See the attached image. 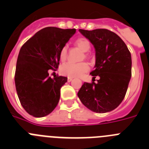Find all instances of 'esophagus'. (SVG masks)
Masks as SVG:
<instances>
[{"instance_id": "34e87169", "label": "esophagus", "mask_w": 149, "mask_h": 149, "mask_svg": "<svg viewBox=\"0 0 149 149\" xmlns=\"http://www.w3.org/2000/svg\"><path fill=\"white\" fill-rule=\"evenodd\" d=\"M72 80H73V78H72V77H68V82H71Z\"/></svg>"}]
</instances>
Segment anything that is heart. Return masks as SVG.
<instances>
[{
    "label": "heart",
    "mask_w": 149,
    "mask_h": 149,
    "mask_svg": "<svg viewBox=\"0 0 149 149\" xmlns=\"http://www.w3.org/2000/svg\"><path fill=\"white\" fill-rule=\"evenodd\" d=\"M75 45L84 52H88L91 48L89 41L85 38H80L77 39L75 41ZM67 52H68L67 45L63 46L59 54L60 60L61 61L65 60L67 57ZM85 56H86V54L85 55ZM60 70L63 74L69 77H80L89 70V66L86 63H72L68 62L64 63L62 65Z\"/></svg>",
    "instance_id": "obj_1"
}]
</instances>
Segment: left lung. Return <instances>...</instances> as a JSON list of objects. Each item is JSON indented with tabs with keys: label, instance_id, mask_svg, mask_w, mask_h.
I'll use <instances>...</instances> for the list:
<instances>
[{
	"label": "left lung",
	"instance_id": "8db88e82",
	"mask_svg": "<svg viewBox=\"0 0 149 149\" xmlns=\"http://www.w3.org/2000/svg\"><path fill=\"white\" fill-rule=\"evenodd\" d=\"M95 51V64L90 74L98 83H84L77 93L83 104L98 113L116 109L123 101L131 77V55L123 40L106 29H79Z\"/></svg>",
	"mask_w": 149,
	"mask_h": 149
}]
</instances>
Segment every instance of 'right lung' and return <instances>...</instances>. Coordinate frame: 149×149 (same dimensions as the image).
<instances>
[{
    "instance_id": "1",
    "label": "right lung",
    "mask_w": 149,
    "mask_h": 149,
    "mask_svg": "<svg viewBox=\"0 0 149 149\" xmlns=\"http://www.w3.org/2000/svg\"><path fill=\"white\" fill-rule=\"evenodd\" d=\"M75 32V29L45 27L21 48L15 68V88L22 107L30 115L45 116L58 104L60 88L67 77L51 78L48 70L58 68L60 50Z\"/></svg>"
}]
</instances>
